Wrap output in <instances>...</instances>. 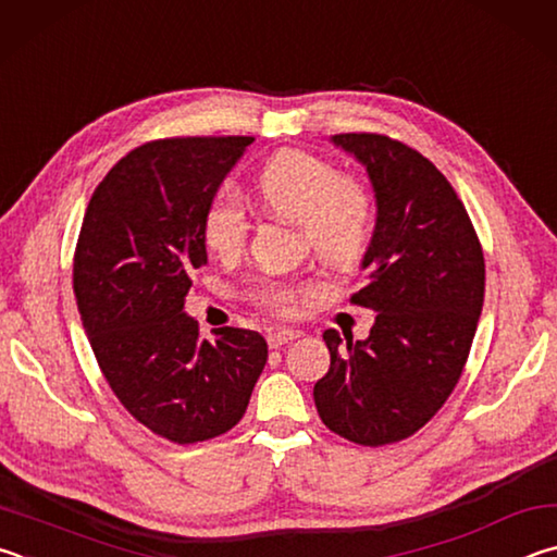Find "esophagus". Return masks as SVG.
I'll list each match as a JSON object with an SVG mask.
<instances>
[{
    "label": "esophagus",
    "instance_id": "34e87169",
    "mask_svg": "<svg viewBox=\"0 0 557 557\" xmlns=\"http://www.w3.org/2000/svg\"><path fill=\"white\" fill-rule=\"evenodd\" d=\"M296 337H298V333H294V330L276 327V330H269V333H267V343H269L271 349H278V347H284L288 343H294Z\"/></svg>",
    "mask_w": 557,
    "mask_h": 557
}]
</instances>
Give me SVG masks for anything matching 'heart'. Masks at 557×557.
I'll return each mask as SVG.
<instances>
[{
    "label": "heart",
    "instance_id": "heart-1",
    "mask_svg": "<svg viewBox=\"0 0 557 557\" xmlns=\"http://www.w3.org/2000/svg\"><path fill=\"white\" fill-rule=\"evenodd\" d=\"M261 208L296 222L315 257L347 269L369 249L374 232V202L362 183L339 175L333 163L306 151H278L253 178ZM202 242L212 257H237L247 239V212L232 188L214 190L202 210ZM308 284L259 276L249 298L276 315H294Z\"/></svg>",
    "mask_w": 557,
    "mask_h": 557
}]
</instances>
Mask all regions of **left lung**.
Returning <instances> with one entry per match:
<instances>
[{
	"instance_id": "1",
	"label": "left lung",
	"mask_w": 557,
	"mask_h": 557,
	"mask_svg": "<svg viewBox=\"0 0 557 557\" xmlns=\"http://www.w3.org/2000/svg\"><path fill=\"white\" fill-rule=\"evenodd\" d=\"M333 144L374 188L367 286L349 300L376 320L357 343L325 330L330 369L313 398L330 431L379 447L421 431L460 382L484 304V253L462 200L425 156L384 134H335Z\"/></svg>"
}]
</instances>
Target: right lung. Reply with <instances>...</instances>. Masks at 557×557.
<instances>
[{"label":"right lung","instance_id":"add662e5","mask_svg":"<svg viewBox=\"0 0 557 557\" xmlns=\"http://www.w3.org/2000/svg\"><path fill=\"white\" fill-rule=\"evenodd\" d=\"M253 136H178L136 146L87 205L73 290L97 364L120 404L165 441L227 433L267 364V339L185 315L190 273L208 263L202 210Z\"/></svg>","mask_w":557,"mask_h":557}]
</instances>
